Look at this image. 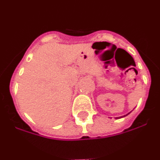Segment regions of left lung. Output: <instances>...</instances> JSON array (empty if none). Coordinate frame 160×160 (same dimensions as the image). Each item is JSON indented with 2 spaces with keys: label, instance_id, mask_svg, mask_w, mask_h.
I'll return each mask as SVG.
<instances>
[{
  "label": "left lung",
  "instance_id": "1",
  "mask_svg": "<svg viewBox=\"0 0 160 160\" xmlns=\"http://www.w3.org/2000/svg\"><path fill=\"white\" fill-rule=\"evenodd\" d=\"M131 113V112H130ZM130 113H128V114H129ZM128 114H126V115H123V116H121V117H117V118H122V117H125V116H127V115H128Z\"/></svg>",
  "mask_w": 160,
  "mask_h": 160
}]
</instances>
